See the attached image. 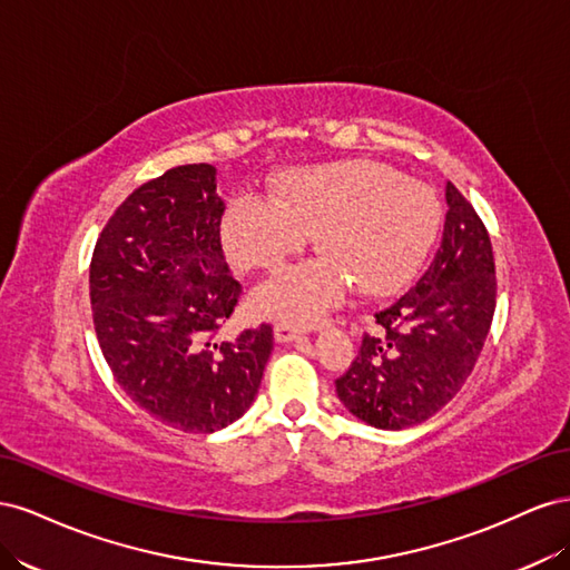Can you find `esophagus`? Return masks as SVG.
<instances>
[{"label": "esophagus", "instance_id": "obj_1", "mask_svg": "<svg viewBox=\"0 0 570 570\" xmlns=\"http://www.w3.org/2000/svg\"><path fill=\"white\" fill-rule=\"evenodd\" d=\"M273 337H275V342L285 344V342H292V340L302 337V331H299V327H295V325H287V323H275V327H273Z\"/></svg>", "mask_w": 570, "mask_h": 570}]
</instances>
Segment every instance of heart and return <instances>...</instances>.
Here are the masks:
<instances>
[{"mask_svg": "<svg viewBox=\"0 0 570 570\" xmlns=\"http://www.w3.org/2000/svg\"><path fill=\"white\" fill-rule=\"evenodd\" d=\"M273 202L239 195L220 220V243L239 271L275 268L316 237L323 256L287 266L258 285L249 312L287 325H314L354 285L364 297L402 289L433 247L440 202L425 183L368 159L289 168Z\"/></svg>", "mask_w": 570, "mask_h": 570, "instance_id": "1", "label": "heart"}]
</instances>
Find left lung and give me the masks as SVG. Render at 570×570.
<instances>
[{"mask_svg": "<svg viewBox=\"0 0 570 570\" xmlns=\"http://www.w3.org/2000/svg\"><path fill=\"white\" fill-rule=\"evenodd\" d=\"M440 249L416 287L375 314L377 333L361 342L335 390L352 416L381 430L419 425L471 375L494 316L490 235L459 189L444 187Z\"/></svg>", "mask_w": 570, "mask_h": 570, "instance_id": "left-lung-1", "label": "left lung"}]
</instances>
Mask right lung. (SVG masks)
<instances>
[{
    "instance_id": "add662e5",
    "label": "right lung",
    "mask_w": 570,
    "mask_h": 570,
    "mask_svg": "<svg viewBox=\"0 0 570 570\" xmlns=\"http://www.w3.org/2000/svg\"><path fill=\"white\" fill-rule=\"evenodd\" d=\"M216 168L189 164L140 185L101 230L90 302L101 354L130 400L183 433H214L252 406L271 325L214 342L239 297L220 249Z\"/></svg>"
}]
</instances>
